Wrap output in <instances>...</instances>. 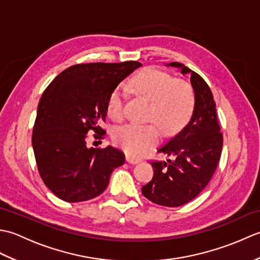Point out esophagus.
Instances as JSON below:
<instances>
[{"label": "esophagus", "mask_w": 260, "mask_h": 260, "mask_svg": "<svg viewBox=\"0 0 260 260\" xmlns=\"http://www.w3.org/2000/svg\"><path fill=\"white\" fill-rule=\"evenodd\" d=\"M126 161L128 162L129 164H136V163H140L141 159L140 158H136L132 155H126Z\"/></svg>", "instance_id": "obj_1"}]
</instances>
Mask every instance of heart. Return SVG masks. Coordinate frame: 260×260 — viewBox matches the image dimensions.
Returning <instances> with one entry per match:
<instances>
[{
  "label": "heart",
  "instance_id": "heart-1",
  "mask_svg": "<svg viewBox=\"0 0 260 260\" xmlns=\"http://www.w3.org/2000/svg\"><path fill=\"white\" fill-rule=\"evenodd\" d=\"M134 90L150 101L147 119L153 120L165 133H172L183 126L194 108V91L189 82L157 69L147 68L132 80ZM126 91L123 86L110 92L107 114L114 120L124 117ZM159 131L155 124H126L113 133L114 143L133 156H140L159 141Z\"/></svg>",
  "mask_w": 260,
  "mask_h": 260
}]
</instances>
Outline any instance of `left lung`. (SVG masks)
I'll return each mask as SVG.
<instances>
[{
    "label": "left lung",
    "mask_w": 260,
    "mask_h": 260,
    "mask_svg": "<svg viewBox=\"0 0 260 260\" xmlns=\"http://www.w3.org/2000/svg\"><path fill=\"white\" fill-rule=\"evenodd\" d=\"M168 66L190 75L194 108L184 128L158 148V152L174 156V159L151 163L153 179L142 187V193L159 206L175 208L193 200L211 180L221 156L223 137L215 102L207 82L183 63L171 62Z\"/></svg>",
    "instance_id": "8db88e82"
}]
</instances>
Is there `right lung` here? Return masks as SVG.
Masks as SVG:
<instances>
[{
	"instance_id": "1",
	"label": "right lung",
	"mask_w": 260,
	"mask_h": 260,
	"mask_svg": "<svg viewBox=\"0 0 260 260\" xmlns=\"http://www.w3.org/2000/svg\"><path fill=\"white\" fill-rule=\"evenodd\" d=\"M142 66L137 61L79 63L54 78L43 91L33 126L32 146L39 174L66 202L98 197L114 169L125 163L117 148L87 147L88 133L103 140L108 97L121 80ZM98 141V142H99Z\"/></svg>"
}]
</instances>
